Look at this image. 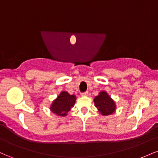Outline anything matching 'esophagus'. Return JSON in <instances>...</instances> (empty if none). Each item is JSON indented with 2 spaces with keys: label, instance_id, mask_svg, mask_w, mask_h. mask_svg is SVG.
<instances>
[{
  "label": "esophagus",
  "instance_id": "esophagus-1",
  "mask_svg": "<svg viewBox=\"0 0 158 158\" xmlns=\"http://www.w3.org/2000/svg\"><path fill=\"white\" fill-rule=\"evenodd\" d=\"M81 95L82 96V97H87V96H88V92L86 91V92H84V93H81Z\"/></svg>",
  "mask_w": 158,
  "mask_h": 158
}]
</instances>
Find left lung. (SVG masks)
Returning <instances> with one entry per match:
<instances>
[{
  "mask_svg": "<svg viewBox=\"0 0 158 158\" xmlns=\"http://www.w3.org/2000/svg\"><path fill=\"white\" fill-rule=\"evenodd\" d=\"M94 104L103 116L110 115L115 111L116 104L106 91H101L94 99Z\"/></svg>",
  "mask_w": 158,
  "mask_h": 158,
  "instance_id": "1",
  "label": "left lung"
}]
</instances>
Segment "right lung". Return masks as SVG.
<instances>
[{
	"label": "right lung",
	"mask_w": 158,
	"mask_h": 158,
	"mask_svg": "<svg viewBox=\"0 0 158 158\" xmlns=\"http://www.w3.org/2000/svg\"><path fill=\"white\" fill-rule=\"evenodd\" d=\"M77 98L74 95H70L68 92L61 91L50 106L52 113L57 116L64 117L70 108L74 106Z\"/></svg>",
	"instance_id": "1"
}]
</instances>
